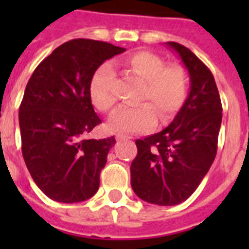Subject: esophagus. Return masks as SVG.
I'll list each match as a JSON object with an SVG mask.
<instances>
[{
	"label": "esophagus",
	"instance_id": "obj_1",
	"mask_svg": "<svg viewBox=\"0 0 249 249\" xmlns=\"http://www.w3.org/2000/svg\"><path fill=\"white\" fill-rule=\"evenodd\" d=\"M116 140L117 141H129V140H132V138L128 136H124V134H116Z\"/></svg>",
	"mask_w": 249,
	"mask_h": 249
}]
</instances>
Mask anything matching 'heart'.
Segmentation results:
<instances>
[{"label":"heart","instance_id":"b5f03b06","mask_svg":"<svg viewBox=\"0 0 249 249\" xmlns=\"http://www.w3.org/2000/svg\"><path fill=\"white\" fill-rule=\"evenodd\" d=\"M123 67L143 80L138 102H147L137 107H120L108 119V129L115 133L147 132L156 123V115L168 121L185 103L189 91V79L183 68L165 67L159 55L150 52H138L123 60ZM112 68L103 64L90 81V99L95 108L109 112L116 98L111 88Z\"/></svg>","mask_w":249,"mask_h":249}]
</instances>
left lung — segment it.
Here are the masks:
<instances>
[{"instance_id":"left-lung-1","label":"left lung","mask_w":249,"mask_h":249,"mask_svg":"<svg viewBox=\"0 0 249 249\" xmlns=\"http://www.w3.org/2000/svg\"><path fill=\"white\" fill-rule=\"evenodd\" d=\"M166 46L189 72L190 93L165 129L136 141L138 154L130 165V183L142 200L176 205L191 196L216 158L222 106L208 67L183 45Z\"/></svg>"}]
</instances>
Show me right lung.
Masks as SVG:
<instances>
[{"label": "right lung", "mask_w": 249, "mask_h": 249, "mask_svg": "<svg viewBox=\"0 0 249 249\" xmlns=\"http://www.w3.org/2000/svg\"><path fill=\"white\" fill-rule=\"evenodd\" d=\"M108 42H64L31 76L19 107L21 152L38 189L60 203L88 200L115 137L86 140L98 117L90 99L91 77L105 60L124 53Z\"/></svg>", "instance_id": "add662e5"}]
</instances>
